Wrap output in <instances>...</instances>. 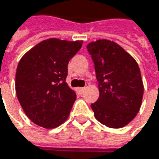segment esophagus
Masks as SVG:
<instances>
[{"label":"esophagus","mask_w":159,"mask_h":159,"mask_svg":"<svg viewBox=\"0 0 159 159\" xmlns=\"http://www.w3.org/2000/svg\"><path fill=\"white\" fill-rule=\"evenodd\" d=\"M84 89H85V87H79V88H78V91H79V93L82 94V93L84 91Z\"/></svg>","instance_id":"obj_1"}]
</instances>
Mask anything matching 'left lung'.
I'll use <instances>...</instances> for the list:
<instances>
[{
  "mask_svg": "<svg viewBox=\"0 0 159 159\" xmlns=\"http://www.w3.org/2000/svg\"><path fill=\"white\" fill-rule=\"evenodd\" d=\"M87 50L95 64L99 98L91 104L96 119L110 128H121L140 111L143 84L136 61L108 39L90 42Z\"/></svg>",
  "mask_w": 159,
  "mask_h": 159,
  "instance_id": "left-lung-1",
  "label": "left lung"
}]
</instances>
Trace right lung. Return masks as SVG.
Masks as SVG:
<instances>
[{
    "label": "right lung",
    "instance_id": "add662e5",
    "mask_svg": "<svg viewBox=\"0 0 159 159\" xmlns=\"http://www.w3.org/2000/svg\"><path fill=\"white\" fill-rule=\"evenodd\" d=\"M82 44V40L48 39L21 58L16 74V96L35 124L52 129L69 117L76 94L65 82L68 62Z\"/></svg>",
    "mask_w": 159,
    "mask_h": 159
}]
</instances>
